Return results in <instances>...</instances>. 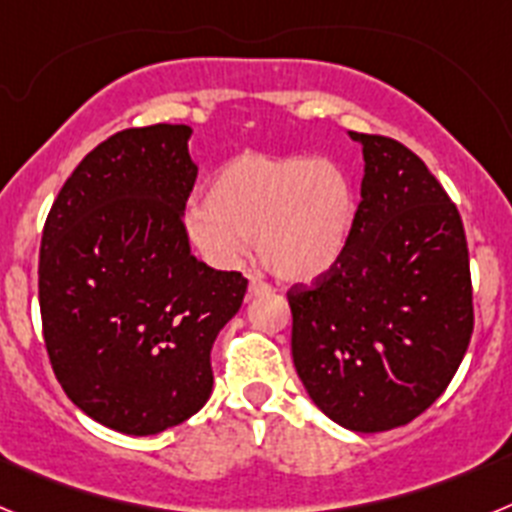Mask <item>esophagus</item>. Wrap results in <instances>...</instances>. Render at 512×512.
I'll list each match as a JSON object with an SVG mask.
<instances>
[{"mask_svg": "<svg viewBox=\"0 0 512 512\" xmlns=\"http://www.w3.org/2000/svg\"><path fill=\"white\" fill-rule=\"evenodd\" d=\"M271 287L266 282H261V279L251 277V282H248V300H253V297H261V295H269Z\"/></svg>", "mask_w": 512, "mask_h": 512, "instance_id": "obj_1", "label": "esophagus"}]
</instances>
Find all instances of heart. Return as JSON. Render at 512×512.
<instances>
[{
  "mask_svg": "<svg viewBox=\"0 0 512 512\" xmlns=\"http://www.w3.org/2000/svg\"><path fill=\"white\" fill-rule=\"evenodd\" d=\"M359 197L333 158L241 153L207 184V202L184 217L189 246L215 269H235L251 238L269 271L312 282L333 269L348 246Z\"/></svg>",
  "mask_w": 512,
  "mask_h": 512,
  "instance_id": "obj_1",
  "label": "heart"
}]
</instances>
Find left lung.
I'll use <instances>...</instances> for the list:
<instances>
[{
	"mask_svg": "<svg viewBox=\"0 0 512 512\" xmlns=\"http://www.w3.org/2000/svg\"><path fill=\"white\" fill-rule=\"evenodd\" d=\"M364 153L341 259L287 292L292 359L310 400L356 433L390 431L449 387L474 328L459 210L413 151L348 133Z\"/></svg>",
	"mask_w": 512,
	"mask_h": 512,
	"instance_id": "left-lung-1",
	"label": "left lung"
}]
</instances>
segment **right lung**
Segmentation results:
<instances>
[{
    "mask_svg": "<svg viewBox=\"0 0 512 512\" xmlns=\"http://www.w3.org/2000/svg\"><path fill=\"white\" fill-rule=\"evenodd\" d=\"M189 138V125L166 122L107 138L43 228L38 297L53 372L81 413L128 436H156L205 405L210 348L246 295L238 271L189 253Z\"/></svg>",
    "mask_w": 512,
    "mask_h": 512,
    "instance_id": "obj_1",
    "label": "right lung"
}]
</instances>
